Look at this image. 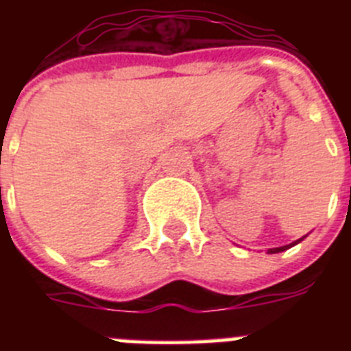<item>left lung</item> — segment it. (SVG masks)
<instances>
[{
    "mask_svg": "<svg viewBox=\"0 0 351 351\" xmlns=\"http://www.w3.org/2000/svg\"><path fill=\"white\" fill-rule=\"evenodd\" d=\"M304 237H300L299 241H295V243H291V244H287V246H281V247H272V250H269V253H280V251H285V250H288V247H291V246H295V244H299L300 241H302Z\"/></svg>",
    "mask_w": 351,
    "mask_h": 351,
    "instance_id": "8db88e82",
    "label": "left lung"
}]
</instances>
